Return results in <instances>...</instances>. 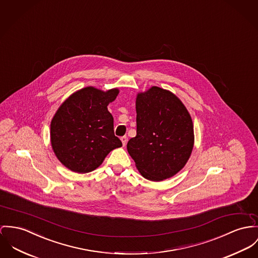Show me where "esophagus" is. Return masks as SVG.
Returning <instances> with one entry per match:
<instances>
[{"label": "esophagus", "mask_w": 258, "mask_h": 258, "mask_svg": "<svg viewBox=\"0 0 258 258\" xmlns=\"http://www.w3.org/2000/svg\"><path fill=\"white\" fill-rule=\"evenodd\" d=\"M120 141H121V143H122V146H125V144H126V141H127L126 137H122V138H120Z\"/></svg>", "instance_id": "esophagus-1"}]
</instances>
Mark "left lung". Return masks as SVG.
<instances>
[{
	"label": "left lung",
	"instance_id": "left-lung-1",
	"mask_svg": "<svg viewBox=\"0 0 258 258\" xmlns=\"http://www.w3.org/2000/svg\"><path fill=\"white\" fill-rule=\"evenodd\" d=\"M137 137L126 149L143 178L162 181L185 166L195 145L194 122L170 90L151 86L136 99Z\"/></svg>",
	"mask_w": 258,
	"mask_h": 258
}]
</instances>
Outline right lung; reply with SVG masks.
<instances>
[{
    "label": "right lung",
    "mask_w": 258,
    "mask_h": 258,
    "mask_svg": "<svg viewBox=\"0 0 258 258\" xmlns=\"http://www.w3.org/2000/svg\"><path fill=\"white\" fill-rule=\"evenodd\" d=\"M119 92V88L104 91L86 86L60 104L51 120L50 140L66 168L80 174L92 172L122 145L114 135V118L107 108Z\"/></svg>",
    "instance_id": "add662e5"
}]
</instances>
